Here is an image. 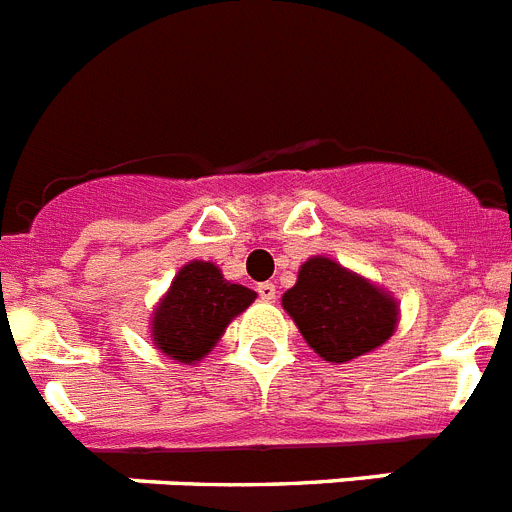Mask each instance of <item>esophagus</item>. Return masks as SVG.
Wrapping results in <instances>:
<instances>
[{"label":"esophagus","mask_w":512,"mask_h":512,"mask_svg":"<svg viewBox=\"0 0 512 512\" xmlns=\"http://www.w3.org/2000/svg\"><path fill=\"white\" fill-rule=\"evenodd\" d=\"M257 293H260L262 301H273L275 299V286H273V283H257Z\"/></svg>","instance_id":"1"}]
</instances>
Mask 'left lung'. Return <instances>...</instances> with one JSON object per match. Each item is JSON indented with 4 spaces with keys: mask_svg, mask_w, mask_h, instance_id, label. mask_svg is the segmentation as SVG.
I'll return each instance as SVG.
<instances>
[{
    "mask_svg": "<svg viewBox=\"0 0 512 512\" xmlns=\"http://www.w3.org/2000/svg\"><path fill=\"white\" fill-rule=\"evenodd\" d=\"M283 309L330 363L371 353L397 327L394 299L330 257H311L301 265L296 286L283 293Z\"/></svg>",
    "mask_w": 512,
    "mask_h": 512,
    "instance_id": "8db88e82",
    "label": "left lung"
}]
</instances>
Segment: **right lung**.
<instances>
[{
	"label": "right lung",
	"mask_w": 512,
	"mask_h": 512,
	"mask_svg": "<svg viewBox=\"0 0 512 512\" xmlns=\"http://www.w3.org/2000/svg\"><path fill=\"white\" fill-rule=\"evenodd\" d=\"M255 296L252 288L224 281L211 262H190L175 275L170 293L154 314V342L175 361H201L226 324L247 309Z\"/></svg>",
	"instance_id": "obj_1"
}]
</instances>
